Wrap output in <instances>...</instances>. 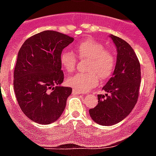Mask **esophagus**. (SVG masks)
I'll return each mask as SVG.
<instances>
[{"instance_id": "esophagus-1", "label": "esophagus", "mask_w": 156, "mask_h": 156, "mask_svg": "<svg viewBox=\"0 0 156 156\" xmlns=\"http://www.w3.org/2000/svg\"><path fill=\"white\" fill-rule=\"evenodd\" d=\"M72 94H73V95H79V94H81V93L78 92V91L75 90H72Z\"/></svg>"}]
</instances>
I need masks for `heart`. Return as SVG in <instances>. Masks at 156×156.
<instances>
[{
  "instance_id": "b5f03b06",
  "label": "heart",
  "mask_w": 156,
  "mask_h": 156,
  "mask_svg": "<svg viewBox=\"0 0 156 156\" xmlns=\"http://www.w3.org/2000/svg\"><path fill=\"white\" fill-rule=\"evenodd\" d=\"M75 51L78 58L88 59L87 73H77L69 77L67 84L78 92H87L97 86L99 78L104 81L112 74L115 59L103 44L94 39H87L76 45ZM77 62L75 55L68 50H64L60 56V63L66 72H72Z\"/></svg>"
}]
</instances>
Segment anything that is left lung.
<instances>
[{"mask_svg":"<svg viewBox=\"0 0 156 156\" xmlns=\"http://www.w3.org/2000/svg\"><path fill=\"white\" fill-rule=\"evenodd\" d=\"M109 37L117 50L115 67L103 87L106 94H99L97 106L89 110L92 120L104 126L115 125L130 114L137 101L141 82L140 64L133 48L120 37Z\"/></svg>","mask_w":156,"mask_h":156,"instance_id":"left-lung-1","label":"left lung"}]
</instances>
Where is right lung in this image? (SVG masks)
<instances>
[{
	"mask_svg": "<svg viewBox=\"0 0 156 156\" xmlns=\"http://www.w3.org/2000/svg\"><path fill=\"white\" fill-rule=\"evenodd\" d=\"M74 38L44 31L28 38L20 48L14 69L13 87L22 111L36 123L49 125L63 112L71 87L60 85L62 50Z\"/></svg>",
	"mask_w": 156,
	"mask_h": 156,
	"instance_id": "1",
	"label": "right lung"
}]
</instances>
